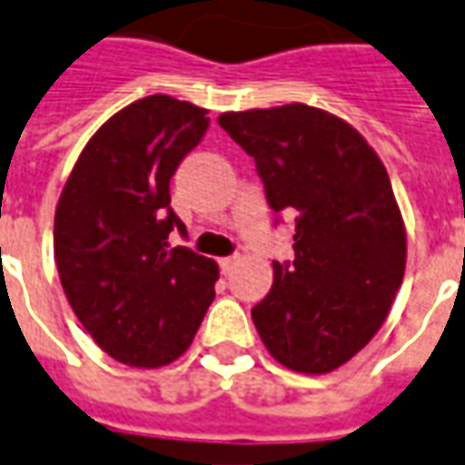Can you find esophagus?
<instances>
[{"instance_id":"34e87169","label":"esophagus","mask_w":465,"mask_h":465,"mask_svg":"<svg viewBox=\"0 0 465 465\" xmlns=\"http://www.w3.org/2000/svg\"><path fill=\"white\" fill-rule=\"evenodd\" d=\"M240 258L238 255H227V258H220V266H223V271H230L235 263H238Z\"/></svg>"}]
</instances>
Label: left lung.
<instances>
[{
  "instance_id": "left-lung-1",
  "label": "left lung",
  "mask_w": 465,
  "mask_h": 465,
  "mask_svg": "<svg viewBox=\"0 0 465 465\" xmlns=\"http://www.w3.org/2000/svg\"><path fill=\"white\" fill-rule=\"evenodd\" d=\"M220 127L253 155L273 212L294 214V261L273 263L253 307L282 366L330 373L384 325L407 266V230L381 158L356 127L310 104L225 112Z\"/></svg>"
}]
</instances>
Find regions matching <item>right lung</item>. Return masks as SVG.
Instances as JSON below:
<instances>
[{"label": "right lung", "mask_w": 465, "mask_h": 465, "mask_svg": "<svg viewBox=\"0 0 465 465\" xmlns=\"http://www.w3.org/2000/svg\"><path fill=\"white\" fill-rule=\"evenodd\" d=\"M207 109L143 96L96 130L65 182L53 251L65 299L114 361L168 366L186 353L214 299L220 269L183 245L168 183L207 133Z\"/></svg>", "instance_id": "add662e5"}]
</instances>
